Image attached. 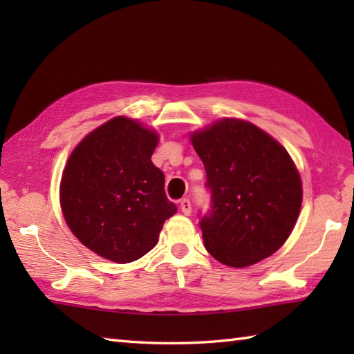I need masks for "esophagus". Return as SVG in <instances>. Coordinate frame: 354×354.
<instances>
[{
    "mask_svg": "<svg viewBox=\"0 0 354 354\" xmlns=\"http://www.w3.org/2000/svg\"><path fill=\"white\" fill-rule=\"evenodd\" d=\"M179 207H181V212L185 214V216H190L192 213V202L189 199H181V202H179Z\"/></svg>",
    "mask_w": 354,
    "mask_h": 354,
    "instance_id": "34e87169",
    "label": "esophagus"
}]
</instances>
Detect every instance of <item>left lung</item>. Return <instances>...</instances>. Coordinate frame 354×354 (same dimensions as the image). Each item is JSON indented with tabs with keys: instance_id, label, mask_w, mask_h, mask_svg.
I'll list each match as a JSON object with an SVG mask.
<instances>
[{
	"instance_id": "obj_1",
	"label": "left lung",
	"mask_w": 354,
	"mask_h": 354,
	"mask_svg": "<svg viewBox=\"0 0 354 354\" xmlns=\"http://www.w3.org/2000/svg\"><path fill=\"white\" fill-rule=\"evenodd\" d=\"M204 162L212 208L199 222L205 250L232 268L280 250L303 202L301 178L280 142L260 127L223 118L192 133Z\"/></svg>"
}]
</instances>
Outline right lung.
<instances>
[{"label":"right lung","mask_w":354,"mask_h":354,"mask_svg":"<svg viewBox=\"0 0 354 354\" xmlns=\"http://www.w3.org/2000/svg\"><path fill=\"white\" fill-rule=\"evenodd\" d=\"M158 133L115 117L82 140L61 179V207L73 234L100 257L131 263L158 243L176 213L153 165Z\"/></svg>","instance_id":"right-lung-1"}]
</instances>
